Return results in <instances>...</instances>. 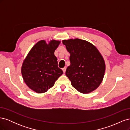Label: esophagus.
<instances>
[{
  "label": "esophagus",
  "instance_id": "obj_1",
  "mask_svg": "<svg viewBox=\"0 0 130 130\" xmlns=\"http://www.w3.org/2000/svg\"><path fill=\"white\" fill-rule=\"evenodd\" d=\"M62 70L63 72V73H64L66 72V67H64L63 68H62Z\"/></svg>",
  "mask_w": 130,
  "mask_h": 130
}]
</instances>
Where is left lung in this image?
<instances>
[{
    "label": "left lung",
    "instance_id": "8db88e82",
    "mask_svg": "<svg viewBox=\"0 0 130 130\" xmlns=\"http://www.w3.org/2000/svg\"><path fill=\"white\" fill-rule=\"evenodd\" d=\"M70 56V65L66 75L74 88L83 94L95 90L103 81L105 72L103 57L90 42L78 38L63 40Z\"/></svg>",
    "mask_w": 130,
    "mask_h": 130
}]
</instances>
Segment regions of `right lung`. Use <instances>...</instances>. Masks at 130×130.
Masks as SVG:
<instances>
[{"label": "right lung", "mask_w": 130, "mask_h": 130, "mask_svg": "<svg viewBox=\"0 0 130 130\" xmlns=\"http://www.w3.org/2000/svg\"><path fill=\"white\" fill-rule=\"evenodd\" d=\"M60 43L54 40L48 43L44 40L40 41L31 48L23 61L21 68L23 80L35 92H46L63 73L58 67L57 59L54 55Z\"/></svg>", "instance_id": "add662e5"}]
</instances>
